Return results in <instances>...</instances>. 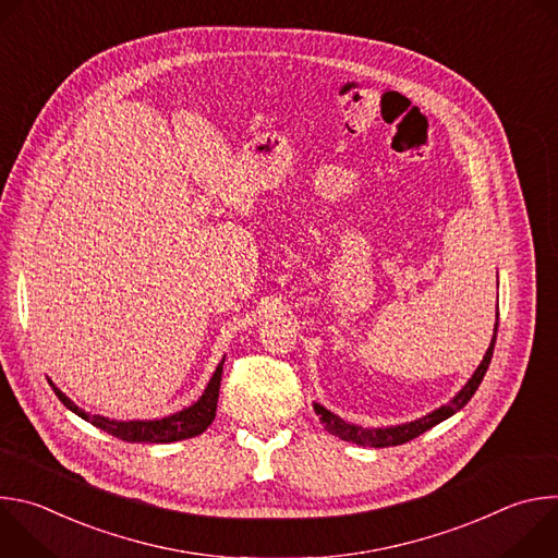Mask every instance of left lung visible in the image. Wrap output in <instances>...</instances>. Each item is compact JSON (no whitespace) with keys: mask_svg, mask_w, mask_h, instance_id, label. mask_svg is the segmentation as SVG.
I'll return each instance as SVG.
<instances>
[{"mask_svg":"<svg viewBox=\"0 0 558 558\" xmlns=\"http://www.w3.org/2000/svg\"><path fill=\"white\" fill-rule=\"evenodd\" d=\"M499 284V282H497ZM497 329H499V302H497V325H495V336H493V342L480 364V368L474 371V375L468 379V384L452 397V402L433 411L430 415L422 417V420H415L411 424H402V426H388V428H362V426H353V424H347L344 420H340L338 415H333L331 411H327L325 407L320 404H313L315 413L320 415V422L325 424V428L344 439V441H353L357 446H368V448H388V446H402L415 437H420L422 433L430 430L433 426H437L439 422L448 420L450 415H454L457 411H461L468 402L470 397L476 392V388H480L488 366H490V360H493V351H495V342H497Z\"/></svg>","mask_w":558,"mask_h":558,"instance_id":"obj_1","label":"left lung"}]
</instances>
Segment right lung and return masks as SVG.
Returning a JSON list of instances; mask_svg holds the SVG:
<instances>
[{
    "label": "right lung",
    "mask_w": 558,
    "mask_h": 558,
    "mask_svg": "<svg viewBox=\"0 0 558 558\" xmlns=\"http://www.w3.org/2000/svg\"><path fill=\"white\" fill-rule=\"evenodd\" d=\"M220 377H222V362L216 366L205 392L201 395V400L192 404L190 409H183L181 413H174L163 420H151V422H117L108 420L101 415H88L78 407H74L68 397L52 384L54 395L59 397V402H63L65 409L76 413L82 420L90 422L93 426L106 430L108 435L123 439V441H145V444H170V441H181L201 435L216 417V404H218V390H220Z\"/></svg>",
    "instance_id": "add662e5"
}]
</instances>
